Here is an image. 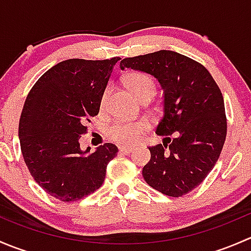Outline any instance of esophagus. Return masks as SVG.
<instances>
[{
  "label": "esophagus",
  "mask_w": 251,
  "mask_h": 251,
  "mask_svg": "<svg viewBox=\"0 0 251 251\" xmlns=\"http://www.w3.org/2000/svg\"><path fill=\"white\" fill-rule=\"evenodd\" d=\"M132 147H128V146H121L119 147V151L123 154H130L132 151Z\"/></svg>",
  "instance_id": "esophagus-1"
}]
</instances>
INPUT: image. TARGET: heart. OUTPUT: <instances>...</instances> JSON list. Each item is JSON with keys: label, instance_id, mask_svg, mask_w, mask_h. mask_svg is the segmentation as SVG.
Masks as SVG:
<instances>
[{"label": "heart", "instance_id": "1", "mask_svg": "<svg viewBox=\"0 0 251 251\" xmlns=\"http://www.w3.org/2000/svg\"><path fill=\"white\" fill-rule=\"evenodd\" d=\"M124 82H125L126 87L132 92V95L140 100H151L156 90L155 81L153 80V77L141 72L128 73L124 77ZM110 87L105 88L102 97H100V108L102 109L105 107ZM149 127H151V125L147 120H136L130 121V123L119 121V123L113 124L110 126L109 130H108V137L119 144L132 146V144L138 143L142 140V137L149 130Z\"/></svg>", "mask_w": 251, "mask_h": 251}]
</instances>
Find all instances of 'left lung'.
Here are the masks:
<instances>
[{"instance_id":"obj_1","label":"left lung","mask_w":251,"mask_h":251,"mask_svg":"<svg viewBox=\"0 0 251 251\" xmlns=\"http://www.w3.org/2000/svg\"><path fill=\"white\" fill-rule=\"evenodd\" d=\"M120 67L154 75L165 92L164 115L156 126V133L165 138L148 147L144 181L169 197L189 193L212 170L226 140L221 90L203 64L174 50L125 58Z\"/></svg>"}]
</instances>
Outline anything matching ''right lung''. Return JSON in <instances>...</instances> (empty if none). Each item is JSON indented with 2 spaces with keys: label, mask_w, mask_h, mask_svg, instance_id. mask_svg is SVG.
Returning a JSON list of instances; mask_svg holds the SVG:
<instances>
[{
  "label": "right lung",
  "mask_w": 251,
  "mask_h": 251,
  "mask_svg": "<svg viewBox=\"0 0 251 251\" xmlns=\"http://www.w3.org/2000/svg\"><path fill=\"white\" fill-rule=\"evenodd\" d=\"M68 59L48 69L25 100L19 120L20 149L29 173L46 193L60 201H76L97 191L107 165L118 154L104 143L86 155L80 149L86 124L98 115L100 97L115 63Z\"/></svg>",
  "instance_id": "right-lung-1"
}]
</instances>
